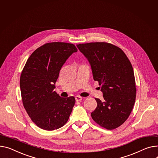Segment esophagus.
I'll return each mask as SVG.
<instances>
[{
  "label": "esophagus",
  "mask_w": 158,
  "mask_h": 158,
  "mask_svg": "<svg viewBox=\"0 0 158 158\" xmlns=\"http://www.w3.org/2000/svg\"><path fill=\"white\" fill-rule=\"evenodd\" d=\"M75 98H76V100L77 102H79V101L82 100V98L81 97H79V96H76Z\"/></svg>",
  "instance_id": "34e87169"
}]
</instances>
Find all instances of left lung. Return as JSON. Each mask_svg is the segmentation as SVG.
<instances>
[{
    "mask_svg": "<svg viewBox=\"0 0 158 158\" xmlns=\"http://www.w3.org/2000/svg\"><path fill=\"white\" fill-rule=\"evenodd\" d=\"M88 59L93 79L101 86L103 100L95 98L97 107L92 119L107 130L123 124L133 109L136 86L131 62L119 48L107 43L77 44Z\"/></svg>",
    "mask_w": 158,
    "mask_h": 158,
    "instance_id": "8db88e82",
    "label": "left lung"
}]
</instances>
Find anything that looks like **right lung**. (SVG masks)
I'll return each instance as SVG.
<instances>
[{
    "label": "right lung",
    "mask_w": 158,
    "mask_h": 158,
    "mask_svg": "<svg viewBox=\"0 0 158 158\" xmlns=\"http://www.w3.org/2000/svg\"><path fill=\"white\" fill-rule=\"evenodd\" d=\"M77 51L72 44L46 43L35 50L26 62L19 81L23 104L31 121L41 129H58L69 118L75 98H62L54 89L61 68Z\"/></svg>",
    "instance_id": "add662e5"
}]
</instances>
